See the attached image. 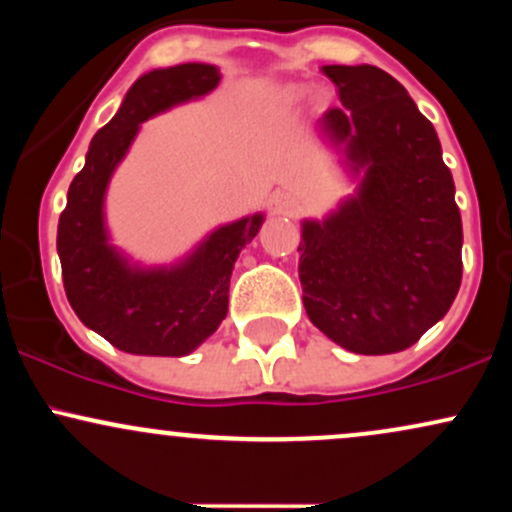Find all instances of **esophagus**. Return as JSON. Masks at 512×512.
<instances>
[{"mask_svg":"<svg viewBox=\"0 0 512 512\" xmlns=\"http://www.w3.org/2000/svg\"><path fill=\"white\" fill-rule=\"evenodd\" d=\"M298 207V199L289 195V192H281L279 197H276V209L281 211V214H293Z\"/></svg>","mask_w":512,"mask_h":512,"instance_id":"34e87169","label":"esophagus"}]
</instances>
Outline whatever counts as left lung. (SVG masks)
Masks as SVG:
<instances>
[{"mask_svg": "<svg viewBox=\"0 0 512 512\" xmlns=\"http://www.w3.org/2000/svg\"><path fill=\"white\" fill-rule=\"evenodd\" d=\"M322 72L344 105L322 115V129L366 175L337 214L303 223L305 313L354 354H395L419 342L460 291L455 182L436 129L395 76L370 64Z\"/></svg>", "mask_w": 512, "mask_h": 512, "instance_id": "8db88e82", "label": "left lung"}]
</instances>
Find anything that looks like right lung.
Instances as JSON below:
<instances>
[{"instance_id":"right-lung-1","label":"right lung","mask_w":512,"mask_h":512,"mask_svg":"<svg viewBox=\"0 0 512 512\" xmlns=\"http://www.w3.org/2000/svg\"><path fill=\"white\" fill-rule=\"evenodd\" d=\"M219 79L216 67L192 62L134 81L69 185L57 226L64 291L79 320L127 354L185 356L214 334L228 313L233 264L262 226L260 214L228 223L178 267L151 272L129 267L105 238V187L139 125L170 105L204 96Z\"/></svg>"}]
</instances>
